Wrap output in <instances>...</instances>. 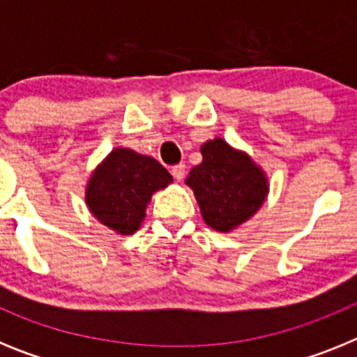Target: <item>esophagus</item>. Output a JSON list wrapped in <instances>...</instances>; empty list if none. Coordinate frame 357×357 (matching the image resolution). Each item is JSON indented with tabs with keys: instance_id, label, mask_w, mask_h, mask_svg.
<instances>
[{
	"instance_id": "esophagus-1",
	"label": "esophagus",
	"mask_w": 357,
	"mask_h": 357,
	"mask_svg": "<svg viewBox=\"0 0 357 357\" xmlns=\"http://www.w3.org/2000/svg\"><path fill=\"white\" fill-rule=\"evenodd\" d=\"M172 175L173 178H176V181H182L185 175V164H175V166H172Z\"/></svg>"
}]
</instances>
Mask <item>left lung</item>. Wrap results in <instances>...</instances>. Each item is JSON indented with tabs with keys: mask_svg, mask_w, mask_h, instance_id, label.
<instances>
[{
	"mask_svg": "<svg viewBox=\"0 0 357 357\" xmlns=\"http://www.w3.org/2000/svg\"><path fill=\"white\" fill-rule=\"evenodd\" d=\"M202 162L185 184L193 189L204 222L230 232L254 216L268 195V181L254 160L216 137L202 144Z\"/></svg>",
	"mask_w": 357,
	"mask_h": 357,
	"instance_id": "obj_1",
	"label": "left lung"
}]
</instances>
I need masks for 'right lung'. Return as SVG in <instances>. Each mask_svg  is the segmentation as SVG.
Returning a JSON list of instances; mask_svg holds the SVG:
<instances>
[{
	"label": "right lung",
	"instance_id": "obj_1",
	"mask_svg": "<svg viewBox=\"0 0 357 357\" xmlns=\"http://www.w3.org/2000/svg\"><path fill=\"white\" fill-rule=\"evenodd\" d=\"M173 182L153 157L128 148H116L89 178L85 202L103 225L119 234H134L144 218L146 204L157 189Z\"/></svg>",
	"mask_w": 357,
	"mask_h": 357
}]
</instances>
